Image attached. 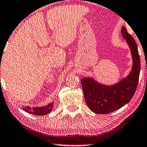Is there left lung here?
<instances>
[{"instance_id": "8db88e82", "label": "left lung", "mask_w": 147, "mask_h": 147, "mask_svg": "<svg viewBox=\"0 0 147 147\" xmlns=\"http://www.w3.org/2000/svg\"><path fill=\"white\" fill-rule=\"evenodd\" d=\"M121 33L126 39L132 56V66L128 75L112 85L100 83L92 77L81 78L86 102L94 113L108 114L122 108L132 99L137 87L140 71L137 45L124 26Z\"/></svg>"}]
</instances>
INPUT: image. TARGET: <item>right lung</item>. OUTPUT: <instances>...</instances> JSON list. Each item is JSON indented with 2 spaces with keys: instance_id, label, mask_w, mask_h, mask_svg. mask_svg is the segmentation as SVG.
I'll use <instances>...</instances> for the list:
<instances>
[{
  "instance_id": "obj_1",
  "label": "right lung",
  "mask_w": 147,
  "mask_h": 147,
  "mask_svg": "<svg viewBox=\"0 0 147 147\" xmlns=\"http://www.w3.org/2000/svg\"><path fill=\"white\" fill-rule=\"evenodd\" d=\"M53 102H50L47 105L44 106H41V107H31L29 106H25L22 109L27 112V113L32 114L33 115L36 116H42L45 115L51 112L53 110Z\"/></svg>"
}]
</instances>
